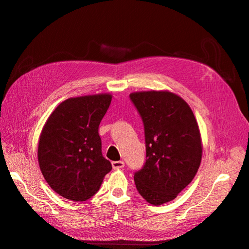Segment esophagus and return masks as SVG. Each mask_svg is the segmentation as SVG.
I'll list each match as a JSON object with an SVG mask.
<instances>
[{"label": "esophagus", "mask_w": 249, "mask_h": 249, "mask_svg": "<svg viewBox=\"0 0 249 249\" xmlns=\"http://www.w3.org/2000/svg\"><path fill=\"white\" fill-rule=\"evenodd\" d=\"M111 166L113 169H122L125 165L123 160H118V161H112Z\"/></svg>", "instance_id": "esophagus-1"}]
</instances>
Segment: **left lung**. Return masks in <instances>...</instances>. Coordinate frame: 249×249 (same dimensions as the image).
<instances>
[{
	"label": "left lung",
	"instance_id": "8db88e82",
	"mask_svg": "<svg viewBox=\"0 0 249 249\" xmlns=\"http://www.w3.org/2000/svg\"><path fill=\"white\" fill-rule=\"evenodd\" d=\"M144 123L146 161L134 173L137 190L153 205L173 200L193 180L202 156L199 127L182 98L167 90L129 95Z\"/></svg>",
	"mask_w": 249,
	"mask_h": 249
}]
</instances>
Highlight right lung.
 Listing matches in <instances>:
<instances>
[{"mask_svg":"<svg viewBox=\"0 0 249 249\" xmlns=\"http://www.w3.org/2000/svg\"><path fill=\"white\" fill-rule=\"evenodd\" d=\"M111 95L67 99L50 115L41 130L38 164L46 181L56 193L73 201L94 196L111 170L103 158L99 125Z\"/></svg>","mask_w":249,"mask_h":249,"instance_id":"right-lung-1","label":"right lung"}]
</instances>
